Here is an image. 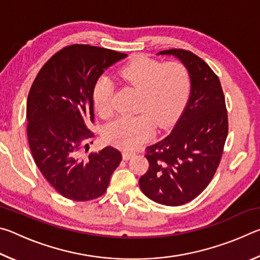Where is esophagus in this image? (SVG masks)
<instances>
[{"instance_id": "esophagus-1", "label": "esophagus", "mask_w": 260, "mask_h": 260, "mask_svg": "<svg viewBox=\"0 0 260 260\" xmlns=\"http://www.w3.org/2000/svg\"><path fill=\"white\" fill-rule=\"evenodd\" d=\"M133 156H134V152H132V151H124V152H122V158H124V160H128Z\"/></svg>"}]
</instances>
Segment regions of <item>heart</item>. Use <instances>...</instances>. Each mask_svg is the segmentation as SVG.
I'll use <instances>...</instances> for the list:
<instances>
[{"mask_svg": "<svg viewBox=\"0 0 260 260\" xmlns=\"http://www.w3.org/2000/svg\"><path fill=\"white\" fill-rule=\"evenodd\" d=\"M119 76L140 90L136 111L142 113L112 121L105 127L103 135L113 146L135 149L153 134L155 125L165 127L182 111L190 93V76L186 67L177 61L162 64L149 57L131 60ZM112 93L109 77H100L93 88V101L102 117L111 116Z\"/></svg>", "mask_w": 260, "mask_h": 260, "instance_id": "obj_1", "label": "heart"}]
</instances>
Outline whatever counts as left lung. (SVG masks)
I'll return each mask as SVG.
<instances>
[{
    "mask_svg": "<svg viewBox=\"0 0 260 260\" xmlns=\"http://www.w3.org/2000/svg\"><path fill=\"white\" fill-rule=\"evenodd\" d=\"M190 76V95L171 133L147 148L149 170L139 180L148 199L179 206L196 199L217 171L228 134L225 96L219 78L191 51L162 50Z\"/></svg>",
    "mask_w": 260,
    "mask_h": 260,
    "instance_id": "8db88e82",
    "label": "left lung"
}]
</instances>
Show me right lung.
<instances>
[{"label": "right lung", "mask_w": 260, "mask_h": 260, "mask_svg": "<svg viewBox=\"0 0 260 260\" xmlns=\"http://www.w3.org/2000/svg\"><path fill=\"white\" fill-rule=\"evenodd\" d=\"M126 54L88 45L65 47L43 65L27 98V138L34 161L65 199L102 196L121 153L113 147L90 152L94 133L93 88L103 72Z\"/></svg>", "instance_id": "right-lung-1"}]
</instances>
